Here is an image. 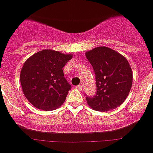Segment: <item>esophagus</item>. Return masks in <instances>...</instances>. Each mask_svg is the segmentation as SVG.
Listing matches in <instances>:
<instances>
[{"mask_svg": "<svg viewBox=\"0 0 153 153\" xmlns=\"http://www.w3.org/2000/svg\"><path fill=\"white\" fill-rule=\"evenodd\" d=\"M76 89H79V90H82V85H77V86H76Z\"/></svg>", "mask_w": 153, "mask_h": 153, "instance_id": "esophagus-1", "label": "esophagus"}]
</instances>
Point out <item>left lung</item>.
Wrapping results in <instances>:
<instances>
[{
    "label": "left lung",
    "instance_id": "8db88e82",
    "mask_svg": "<svg viewBox=\"0 0 153 153\" xmlns=\"http://www.w3.org/2000/svg\"><path fill=\"white\" fill-rule=\"evenodd\" d=\"M85 56L96 75L97 93L86 97L89 106L95 111H108L123 104L132 86L133 72L127 59L108 47L94 48Z\"/></svg>",
    "mask_w": 153,
    "mask_h": 153
}]
</instances>
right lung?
Listing matches in <instances>:
<instances>
[{"instance_id": "1", "label": "right lung", "mask_w": 153, "mask_h": 153, "mask_svg": "<svg viewBox=\"0 0 153 153\" xmlns=\"http://www.w3.org/2000/svg\"><path fill=\"white\" fill-rule=\"evenodd\" d=\"M72 57V54L44 49L25 61L20 72L21 86L32 105L53 111L64 104L71 85L64 77L63 68Z\"/></svg>"}]
</instances>
